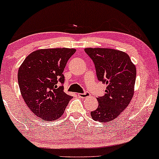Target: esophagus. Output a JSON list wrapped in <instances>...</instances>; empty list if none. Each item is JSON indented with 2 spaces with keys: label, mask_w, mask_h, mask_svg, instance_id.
Here are the masks:
<instances>
[{
  "label": "esophagus",
  "mask_w": 159,
  "mask_h": 159,
  "mask_svg": "<svg viewBox=\"0 0 159 159\" xmlns=\"http://www.w3.org/2000/svg\"><path fill=\"white\" fill-rule=\"evenodd\" d=\"M89 95H90V93L88 91H84V93H78V96H79L80 97H82V98L87 97V96H89Z\"/></svg>",
  "instance_id": "obj_1"
}]
</instances>
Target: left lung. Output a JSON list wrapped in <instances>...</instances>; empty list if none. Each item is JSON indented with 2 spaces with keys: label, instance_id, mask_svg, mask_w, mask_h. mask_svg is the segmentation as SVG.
I'll list each match as a JSON object with an SVG mask.
<instances>
[{
  "label": "left lung",
  "instance_id": "left-lung-1",
  "mask_svg": "<svg viewBox=\"0 0 159 159\" xmlns=\"http://www.w3.org/2000/svg\"><path fill=\"white\" fill-rule=\"evenodd\" d=\"M84 51L93 61L98 80L107 85L104 96L97 98V109L90 115L96 121L110 122L119 116L133 97L136 67L122 51L107 48H86Z\"/></svg>",
  "mask_w": 159,
  "mask_h": 159
}]
</instances>
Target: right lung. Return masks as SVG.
I'll list each match as a JSON object with an SVG mask.
<instances>
[{
    "label": "right lung",
    "mask_w": 159,
    "mask_h": 159,
    "mask_svg": "<svg viewBox=\"0 0 159 159\" xmlns=\"http://www.w3.org/2000/svg\"><path fill=\"white\" fill-rule=\"evenodd\" d=\"M75 49H39L25 59L18 71V83L27 106L43 120L61 117L72 96L63 91V72Z\"/></svg>",
    "instance_id": "obj_1"
}]
</instances>
